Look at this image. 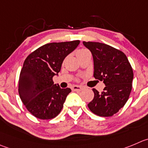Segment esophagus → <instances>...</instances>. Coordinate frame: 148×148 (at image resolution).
Returning a JSON list of instances; mask_svg holds the SVG:
<instances>
[{
  "label": "esophagus",
  "mask_w": 148,
  "mask_h": 148,
  "mask_svg": "<svg viewBox=\"0 0 148 148\" xmlns=\"http://www.w3.org/2000/svg\"><path fill=\"white\" fill-rule=\"evenodd\" d=\"M72 89H73V91H81V90L84 89V87L81 86L75 85V86H73Z\"/></svg>",
  "instance_id": "esophagus-1"
}]
</instances>
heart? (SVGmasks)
<instances>
[{"label":"heart","mask_w":148,"mask_h":148,"mask_svg":"<svg viewBox=\"0 0 148 148\" xmlns=\"http://www.w3.org/2000/svg\"><path fill=\"white\" fill-rule=\"evenodd\" d=\"M86 49H79V50H78L77 51V52H76V54H77V55H78V54H81V53H83V52H84V51H86Z\"/></svg>","instance_id":"1"}]
</instances>
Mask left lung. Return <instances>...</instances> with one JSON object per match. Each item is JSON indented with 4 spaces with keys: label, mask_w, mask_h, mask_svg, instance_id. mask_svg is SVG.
I'll return each mask as SVG.
<instances>
[{
    "label": "left lung",
    "mask_w": 148,
    "mask_h": 148,
    "mask_svg": "<svg viewBox=\"0 0 148 148\" xmlns=\"http://www.w3.org/2000/svg\"><path fill=\"white\" fill-rule=\"evenodd\" d=\"M83 43L92 54L94 77L105 85L102 93L93 88L94 97L88 104V108L99 116H112L129 97L134 77L132 66L124 53L109 45L99 42Z\"/></svg>",
    "instance_id": "1"
}]
</instances>
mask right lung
I'll list each match as a JSON object with an SVG mask.
<instances>
[{"mask_svg":"<svg viewBox=\"0 0 148 148\" xmlns=\"http://www.w3.org/2000/svg\"><path fill=\"white\" fill-rule=\"evenodd\" d=\"M80 40L50 43L40 46L25 60L19 80V94L27 110L43 120L54 119L61 112L70 88L54 84L64 58Z\"/></svg>","mask_w":148,"mask_h":148,"instance_id":"right-lung-1","label":"right lung"}]
</instances>
